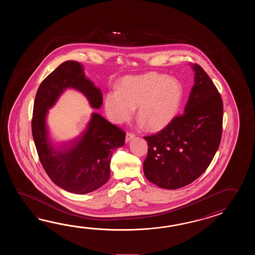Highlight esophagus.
I'll return each instance as SVG.
<instances>
[{
    "label": "esophagus",
    "instance_id": "obj_1",
    "mask_svg": "<svg viewBox=\"0 0 255 255\" xmlns=\"http://www.w3.org/2000/svg\"><path fill=\"white\" fill-rule=\"evenodd\" d=\"M135 137V134H133V133H130V132H128L127 133V135H126V142L128 143V142H129L131 139H133Z\"/></svg>",
    "mask_w": 255,
    "mask_h": 255
}]
</instances>
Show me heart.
<instances>
[{
	"label": "heart",
	"instance_id": "obj_1",
	"mask_svg": "<svg viewBox=\"0 0 255 255\" xmlns=\"http://www.w3.org/2000/svg\"><path fill=\"white\" fill-rule=\"evenodd\" d=\"M184 96L181 83L157 73L128 76L120 82L118 91L105 98L109 120L121 124L130 120L137 108V118L151 131L162 129L173 120Z\"/></svg>",
	"mask_w": 255,
	"mask_h": 255
}]
</instances>
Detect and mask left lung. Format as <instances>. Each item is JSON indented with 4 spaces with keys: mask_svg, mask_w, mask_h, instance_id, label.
<instances>
[{
    "mask_svg": "<svg viewBox=\"0 0 255 255\" xmlns=\"http://www.w3.org/2000/svg\"><path fill=\"white\" fill-rule=\"evenodd\" d=\"M191 66L194 86L184 114L175 117L157 134L144 136L148 146L144 174L153 184L167 190L198 179L212 162L222 138L221 95L201 66Z\"/></svg>",
    "mask_w": 255,
    "mask_h": 255,
    "instance_id": "8db88e82",
    "label": "left lung"
}]
</instances>
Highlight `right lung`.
Instances as JSON below:
<instances>
[{
	"mask_svg": "<svg viewBox=\"0 0 255 255\" xmlns=\"http://www.w3.org/2000/svg\"><path fill=\"white\" fill-rule=\"evenodd\" d=\"M67 88L81 92L93 109L103 104L102 93L86 77L83 65L65 61L39 87L33 104L32 133L40 161L54 184L72 193L86 194L109 180L111 156L124 146L126 133L101 115L92 113L81 135L55 147L49 137L46 116Z\"/></svg>",
	"mask_w": 255,
	"mask_h": 255,
	"instance_id": "1",
	"label": "right lung"
}]
</instances>
